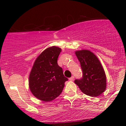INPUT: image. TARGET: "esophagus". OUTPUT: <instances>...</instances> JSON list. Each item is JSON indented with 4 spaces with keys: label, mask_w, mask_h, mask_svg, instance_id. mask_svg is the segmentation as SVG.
I'll list each match as a JSON object with an SVG mask.
<instances>
[{
    "label": "esophagus",
    "mask_w": 126,
    "mask_h": 126,
    "mask_svg": "<svg viewBox=\"0 0 126 126\" xmlns=\"http://www.w3.org/2000/svg\"><path fill=\"white\" fill-rule=\"evenodd\" d=\"M69 80H71V81L74 80V76H72V77H70V78H69Z\"/></svg>",
    "instance_id": "1"
}]
</instances>
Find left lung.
<instances>
[{
  "label": "left lung",
  "instance_id": "8db88e82",
  "mask_svg": "<svg viewBox=\"0 0 126 126\" xmlns=\"http://www.w3.org/2000/svg\"><path fill=\"white\" fill-rule=\"evenodd\" d=\"M80 63L83 72L81 79L74 82L80 90L88 96L96 97L105 91L107 86L106 76L98 58L89 50L75 52Z\"/></svg>",
  "mask_w": 126,
  "mask_h": 126
}]
</instances>
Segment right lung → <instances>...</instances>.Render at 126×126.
<instances>
[{
  "instance_id": "1",
  "label": "right lung",
  "mask_w": 126,
  "mask_h": 126,
  "mask_svg": "<svg viewBox=\"0 0 126 126\" xmlns=\"http://www.w3.org/2000/svg\"><path fill=\"white\" fill-rule=\"evenodd\" d=\"M61 48L52 46L42 52L35 60L29 79L30 91L35 97L44 102H50L58 97L68 79L58 65Z\"/></svg>"
}]
</instances>
